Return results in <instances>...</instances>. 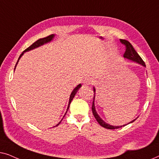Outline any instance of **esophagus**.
Segmentation results:
<instances>
[{"label": "esophagus", "instance_id": "1", "mask_svg": "<svg viewBox=\"0 0 159 159\" xmlns=\"http://www.w3.org/2000/svg\"><path fill=\"white\" fill-rule=\"evenodd\" d=\"M84 84L85 85H89V84H91L93 82V79H92L91 77H87L84 79Z\"/></svg>", "mask_w": 159, "mask_h": 159}]
</instances>
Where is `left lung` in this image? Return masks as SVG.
I'll return each mask as SVG.
<instances>
[{
	"instance_id": "8db88e82",
	"label": "left lung",
	"mask_w": 159,
	"mask_h": 159,
	"mask_svg": "<svg viewBox=\"0 0 159 159\" xmlns=\"http://www.w3.org/2000/svg\"><path fill=\"white\" fill-rule=\"evenodd\" d=\"M120 42L126 46V51H125V53H124V58H127V59L131 60V61H132L138 63V64L142 65V66L145 67V62L143 61L140 56H139L138 53L135 51V50L134 49V48L132 45L131 43H130L129 41H127L126 40H121V39L120 40ZM93 91H94V98H93V101L92 111H93V115H94L95 118L96 119L98 122L99 125L102 126L103 127L106 128V129H118V128H121V127H124V126L129 125V124H130V123H132L133 121H134L137 119H138V118H136L135 119H134V120H132V121H130V122L127 124V125H121V126L111 125H109V124L105 122V121H104L103 119H102L101 117L99 116V115L98 114L96 110H95V103H94V102H95V87H93Z\"/></svg>"
}]
</instances>
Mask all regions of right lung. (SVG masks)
I'll use <instances>...</instances> for the list:
<instances>
[{
	"label": "right lung",
	"instance_id": "1",
	"mask_svg": "<svg viewBox=\"0 0 159 159\" xmlns=\"http://www.w3.org/2000/svg\"><path fill=\"white\" fill-rule=\"evenodd\" d=\"M54 37H55V34H51V35H49V36L46 37V38H40V39H39V40H38L36 41V42H34V43H33V44L30 45V46L29 48H27V49H25V51H24L22 52V53L21 54L20 56H19V58H18V61H17V62H16V66H15L14 70H15V69H16V65H17V64H18V62H19V59H20L21 57L24 55V53H25V52H27V51H32V50H33V49H34V48H37L40 47V46H41V45H43L44 44H46V43H48L51 42V41L53 40ZM81 87H82V84H79L77 87H76V88H75V89H74L72 92H71V95H70V97H69V101L68 106H67V109H66V113H65V114H66L67 111H68L69 108V106H70L71 102V101H72V100H73L74 97L75 96L76 93H77V92L78 91V90H79V89H80V88H81ZM64 116H65V115H64ZM62 119H61V121H62ZM61 121H60V122L58 123V124H57V125H56V126H54V127H57V126H58V125H59V124L61 123Z\"/></svg>",
	"mask_w": 159,
	"mask_h": 159
}]
</instances>
